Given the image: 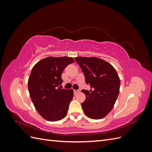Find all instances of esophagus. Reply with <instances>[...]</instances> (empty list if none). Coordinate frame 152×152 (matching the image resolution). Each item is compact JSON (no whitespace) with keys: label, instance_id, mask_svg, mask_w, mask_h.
Returning <instances> with one entry per match:
<instances>
[{"label":"esophagus","instance_id":"1","mask_svg":"<svg viewBox=\"0 0 152 152\" xmlns=\"http://www.w3.org/2000/svg\"><path fill=\"white\" fill-rule=\"evenodd\" d=\"M73 92H74V94H77L78 93H79V91H78V90H74V91H73Z\"/></svg>","mask_w":152,"mask_h":152}]
</instances>
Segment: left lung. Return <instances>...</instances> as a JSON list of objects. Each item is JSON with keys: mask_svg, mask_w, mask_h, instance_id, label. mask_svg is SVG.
I'll return each mask as SVG.
<instances>
[{"mask_svg": "<svg viewBox=\"0 0 152 152\" xmlns=\"http://www.w3.org/2000/svg\"><path fill=\"white\" fill-rule=\"evenodd\" d=\"M75 61L84 72L91 90L82 89L86 100L82 103L86 115L92 119L107 116L115 103L121 80L115 69L109 63L96 57H77Z\"/></svg>", "mask_w": 152, "mask_h": 152, "instance_id": "8db88e82", "label": "left lung"}]
</instances>
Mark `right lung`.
<instances>
[{
  "label": "right lung",
  "mask_w": 152,
  "mask_h": 152,
  "mask_svg": "<svg viewBox=\"0 0 152 152\" xmlns=\"http://www.w3.org/2000/svg\"><path fill=\"white\" fill-rule=\"evenodd\" d=\"M72 58L51 57L41 59L33 67L28 81V91L35 109L48 121H60L68 112L73 91L58 87L63 82L61 74Z\"/></svg>",
  "instance_id": "1"
}]
</instances>
